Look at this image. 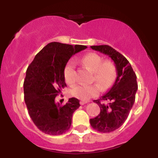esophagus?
Segmentation results:
<instances>
[{
	"label": "esophagus",
	"mask_w": 158,
	"mask_h": 158,
	"mask_svg": "<svg viewBox=\"0 0 158 158\" xmlns=\"http://www.w3.org/2000/svg\"><path fill=\"white\" fill-rule=\"evenodd\" d=\"M86 103H87V102H85V101H81V102H80V104L81 105V106H83V105L86 104Z\"/></svg>",
	"instance_id": "obj_1"
}]
</instances>
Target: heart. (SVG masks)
<instances>
[{
  "label": "heart",
  "mask_w": 158,
  "mask_h": 158,
  "mask_svg": "<svg viewBox=\"0 0 158 158\" xmlns=\"http://www.w3.org/2000/svg\"><path fill=\"white\" fill-rule=\"evenodd\" d=\"M83 66L93 72V81H96L102 90H106L111 86L117 77L116 67L111 61H103L100 56L94 52L87 54L79 60ZM65 80L68 84H73L76 80L75 63L69 61L64 71ZM99 87L97 85L78 84L72 87L70 94L77 99L88 101L96 97L99 93Z\"/></svg>",
  "instance_id": "obj_1"
}]
</instances>
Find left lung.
Segmentation results:
<instances>
[{"label":"left lung","mask_w":158,"mask_h":158,"mask_svg":"<svg viewBox=\"0 0 158 158\" xmlns=\"http://www.w3.org/2000/svg\"><path fill=\"white\" fill-rule=\"evenodd\" d=\"M90 48L109 56L117 70V77L113 86L100 99L94 101L100 108V113L90 119L94 129L108 133L122 126L133 107L137 90V76L126 58L111 47L99 45Z\"/></svg>","instance_id":"left-lung-1"}]
</instances>
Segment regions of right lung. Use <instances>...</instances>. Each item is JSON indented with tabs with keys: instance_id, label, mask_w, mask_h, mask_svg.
I'll return each instance as SVG.
<instances>
[{
	"instance_id": "add662e5",
	"label": "right lung",
	"mask_w": 158,
	"mask_h": 158,
	"mask_svg": "<svg viewBox=\"0 0 158 158\" xmlns=\"http://www.w3.org/2000/svg\"><path fill=\"white\" fill-rule=\"evenodd\" d=\"M86 48L84 45L51 42L37 53L27 68L23 82L25 103L32 122L45 134L62 135L71 126L79 100L70 98L61 106L55 98L67 86L64 71L69 59Z\"/></svg>"
}]
</instances>
